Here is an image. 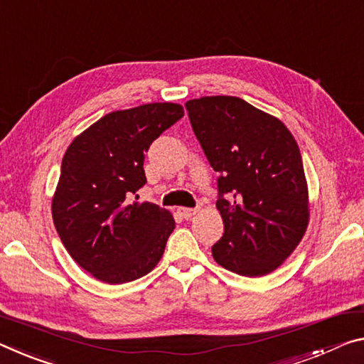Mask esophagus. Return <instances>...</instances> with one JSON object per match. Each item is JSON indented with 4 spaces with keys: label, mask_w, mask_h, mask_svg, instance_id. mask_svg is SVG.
I'll return each mask as SVG.
<instances>
[{
    "label": "esophagus",
    "mask_w": 364,
    "mask_h": 364,
    "mask_svg": "<svg viewBox=\"0 0 364 364\" xmlns=\"http://www.w3.org/2000/svg\"><path fill=\"white\" fill-rule=\"evenodd\" d=\"M198 209H188V207H178V213L184 218V220H189L193 215H196Z\"/></svg>",
    "instance_id": "1"
}]
</instances>
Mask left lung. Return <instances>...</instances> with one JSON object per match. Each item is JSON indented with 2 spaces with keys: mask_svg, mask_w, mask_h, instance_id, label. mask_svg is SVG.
Instances as JSON below:
<instances>
[{
  "mask_svg": "<svg viewBox=\"0 0 364 364\" xmlns=\"http://www.w3.org/2000/svg\"><path fill=\"white\" fill-rule=\"evenodd\" d=\"M193 131L218 173L223 236L212 256L245 277L272 272L301 241L309 220L308 184L287 126L238 97L186 102Z\"/></svg>",
  "mask_w": 364,
  "mask_h": 364,
  "instance_id": "1",
  "label": "left lung"
}]
</instances>
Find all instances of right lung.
<instances>
[{
  "label": "right lung",
  "instance_id": "1",
  "mask_svg": "<svg viewBox=\"0 0 364 364\" xmlns=\"http://www.w3.org/2000/svg\"><path fill=\"white\" fill-rule=\"evenodd\" d=\"M178 103L108 113L71 142L51 203L56 232L80 267L105 284L141 279L159 264L173 215L152 203H128L147 183L144 154L181 119Z\"/></svg>",
  "mask_w": 364,
  "mask_h": 364
}]
</instances>
